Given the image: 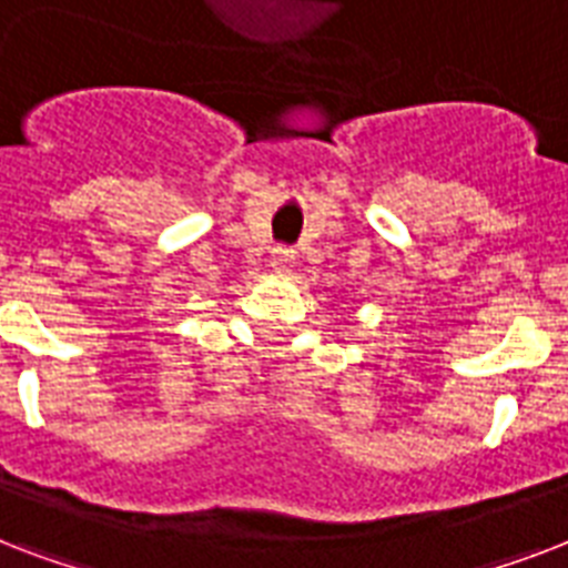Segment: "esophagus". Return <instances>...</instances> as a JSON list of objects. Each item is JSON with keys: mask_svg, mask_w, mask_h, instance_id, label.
I'll return each mask as SVG.
<instances>
[{"mask_svg": "<svg viewBox=\"0 0 568 568\" xmlns=\"http://www.w3.org/2000/svg\"><path fill=\"white\" fill-rule=\"evenodd\" d=\"M271 267H274L276 274H288L294 267V250L283 247V244L271 250Z\"/></svg>", "mask_w": 568, "mask_h": 568, "instance_id": "34e87169", "label": "esophagus"}]
</instances>
